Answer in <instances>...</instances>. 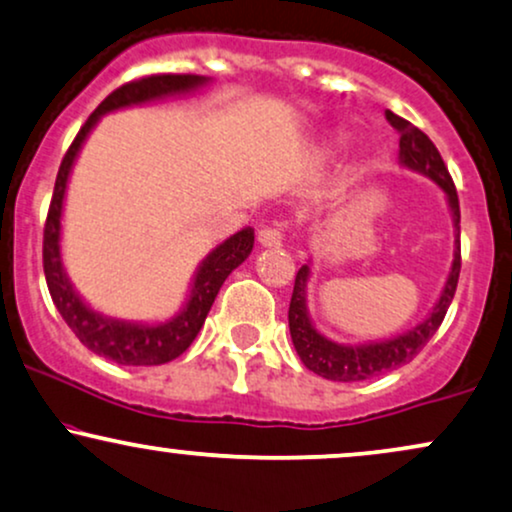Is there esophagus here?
Instances as JSON below:
<instances>
[{
	"instance_id": "obj_1",
	"label": "esophagus",
	"mask_w": 512,
	"mask_h": 512,
	"mask_svg": "<svg viewBox=\"0 0 512 512\" xmlns=\"http://www.w3.org/2000/svg\"><path fill=\"white\" fill-rule=\"evenodd\" d=\"M257 243L262 248H279L281 245V229L279 226H272V229H262L260 236H257Z\"/></svg>"
}]
</instances>
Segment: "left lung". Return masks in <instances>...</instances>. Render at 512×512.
Segmentation results:
<instances>
[{
  "mask_svg": "<svg viewBox=\"0 0 512 512\" xmlns=\"http://www.w3.org/2000/svg\"><path fill=\"white\" fill-rule=\"evenodd\" d=\"M386 119L400 133L398 143V164L403 169L415 171V174L427 176L436 186L443 190L448 202V212L453 219V262L448 269L446 281L436 298L432 310L422 322H417L412 329L396 334L391 338H379V341L365 343H338L326 338L317 324L312 322L310 307H307V286L312 279V260L303 264L295 276V286L291 295V307H288V326H291V338L295 353H298L303 365L310 372L331 381H365L374 379L379 374L398 369L415 357L427 346V341L436 334L443 317H446L448 305H451L455 286L460 276V205L458 193H455L453 178L448 174L446 164L436 150L432 140L424 135L420 128L412 126L410 121L400 119L398 114L386 112Z\"/></svg>",
  "mask_w": 512,
  "mask_h": 512,
  "instance_id": "8db88e82",
  "label": "left lung"
}]
</instances>
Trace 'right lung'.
Segmentation results:
<instances>
[{"label":"right lung","instance_id":"1","mask_svg":"<svg viewBox=\"0 0 512 512\" xmlns=\"http://www.w3.org/2000/svg\"><path fill=\"white\" fill-rule=\"evenodd\" d=\"M209 83H212V78L207 76H190V73L188 76H171V73H166V76H150L121 85L90 114V119L78 131L76 140H73L64 162L59 166L45 224V245H42L49 295H52L54 305H57L64 322L69 324V329L80 338V343L95 355L116 362V365H164V362L176 360L178 355L186 353L195 336L200 334L219 288L224 286L233 269L250 257L252 245H255V229L245 226L207 252L205 260L197 264L193 279H190L188 295L181 310L169 319L135 322V319L104 315L76 291L69 274H66L64 257H61V219H64L66 188H69L73 164H76L85 140L90 138L92 128L100 123L102 116L119 112V109L162 102L169 97L193 95V92L207 88Z\"/></svg>","mask_w":512,"mask_h":512}]
</instances>
